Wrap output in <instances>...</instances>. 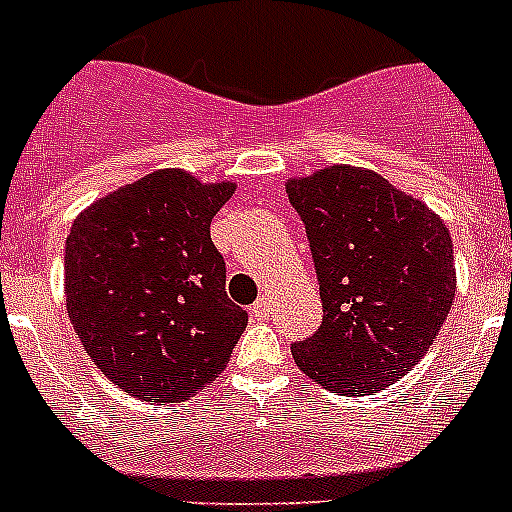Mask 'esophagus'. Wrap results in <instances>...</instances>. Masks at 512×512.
Returning <instances> with one entry per match:
<instances>
[{
	"label": "esophagus",
	"instance_id": "34e87169",
	"mask_svg": "<svg viewBox=\"0 0 512 512\" xmlns=\"http://www.w3.org/2000/svg\"><path fill=\"white\" fill-rule=\"evenodd\" d=\"M271 312H274V305H271V300L266 295L259 297V300H256V305H253V315L261 320H269Z\"/></svg>",
	"mask_w": 512,
	"mask_h": 512
}]
</instances>
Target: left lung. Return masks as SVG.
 <instances>
[{"label": "left lung", "mask_w": 512, "mask_h": 512, "mask_svg": "<svg viewBox=\"0 0 512 512\" xmlns=\"http://www.w3.org/2000/svg\"><path fill=\"white\" fill-rule=\"evenodd\" d=\"M318 274L323 323L292 343L297 366L330 392L397 382L438 336L456 292L449 228L384 176L330 166L287 182Z\"/></svg>", "instance_id": "obj_1"}]
</instances>
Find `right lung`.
Masks as SVG:
<instances>
[{"label":"right lung","instance_id":"1","mask_svg":"<svg viewBox=\"0 0 512 512\" xmlns=\"http://www.w3.org/2000/svg\"><path fill=\"white\" fill-rule=\"evenodd\" d=\"M235 187L187 171L143 176L76 217L66 307L112 384L146 402L184 400L223 372L248 323L225 295L210 223Z\"/></svg>","mask_w":512,"mask_h":512}]
</instances>
